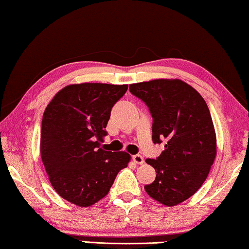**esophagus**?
<instances>
[{
    "label": "esophagus",
    "instance_id": "esophagus-1",
    "mask_svg": "<svg viewBox=\"0 0 249 249\" xmlns=\"http://www.w3.org/2000/svg\"><path fill=\"white\" fill-rule=\"evenodd\" d=\"M132 160L136 164H140V165L143 164V161H145V160H143V157L142 156V155H133Z\"/></svg>",
    "mask_w": 249,
    "mask_h": 249
}]
</instances>
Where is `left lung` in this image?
<instances>
[{"label": "left lung", "instance_id": "obj_1", "mask_svg": "<svg viewBox=\"0 0 249 249\" xmlns=\"http://www.w3.org/2000/svg\"><path fill=\"white\" fill-rule=\"evenodd\" d=\"M129 89L149 107L154 143L167 142L156 160H146L157 173L146 192L167 207L178 205L200 189L217 155L210 111L200 93L178 78L135 83Z\"/></svg>", "mask_w": 249, "mask_h": 249}]
</instances>
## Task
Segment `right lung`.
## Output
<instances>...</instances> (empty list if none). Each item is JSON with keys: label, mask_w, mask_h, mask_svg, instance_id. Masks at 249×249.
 Returning <instances> with one entry per match:
<instances>
[{"label": "right lung", "mask_w": 249, "mask_h": 249, "mask_svg": "<svg viewBox=\"0 0 249 249\" xmlns=\"http://www.w3.org/2000/svg\"><path fill=\"white\" fill-rule=\"evenodd\" d=\"M128 85L81 83L65 86L47 106L41 124L40 154L57 193L78 207H89L109 193L130 155L101 143L111 109ZM104 146V145H103Z\"/></svg>", "instance_id": "1"}]
</instances>
